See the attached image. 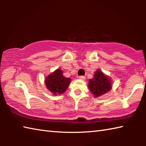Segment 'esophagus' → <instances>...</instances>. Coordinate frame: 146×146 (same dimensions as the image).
<instances>
[{
    "label": "esophagus",
    "instance_id": "34e87169",
    "mask_svg": "<svg viewBox=\"0 0 146 146\" xmlns=\"http://www.w3.org/2000/svg\"><path fill=\"white\" fill-rule=\"evenodd\" d=\"M78 78L80 79V80H84L86 79V77L84 76H79Z\"/></svg>",
    "mask_w": 146,
    "mask_h": 146
}]
</instances>
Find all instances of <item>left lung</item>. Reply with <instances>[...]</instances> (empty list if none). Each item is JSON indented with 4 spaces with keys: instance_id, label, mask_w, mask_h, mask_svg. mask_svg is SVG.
<instances>
[{
    "instance_id": "left-lung-1",
    "label": "left lung",
    "mask_w": 146,
    "mask_h": 146,
    "mask_svg": "<svg viewBox=\"0 0 146 146\" xmlns=\"http://www.w3.org/2000/svg\"><path fill=\"white\" fill-rule=\"evenodd\" d=\"M88 87L94 97L97 98L111 90V80L100 70H97L94 73V77L89 80Z\"/></svg>"
}]
</instances>
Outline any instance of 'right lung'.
<instances>
[{
    "instance_id": "1",
    "label": "right lung",
    "mask_w": 146,
    "mask_h": 146,
    "mask_svg": "<svg viewBox=\"0 0 146 146\" xmlns=\"http://www.w3.org/2000/svg\"><path fill=\"white\" fill-rule=\"evenodd\" d=\"M71 78L65 77L63 71L57 69L45 78V84L48 90L53 95L64 93L71 83Z\"/></svg>"
}]
</instances>
